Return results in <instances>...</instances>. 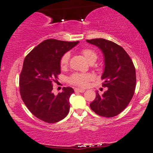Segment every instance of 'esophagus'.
I'll return each instance as SVG.
<instances>
[{"label": "esophagus", "mask_w": 153, "mask_h": 153, "mask_svg": "<svg viewBox=\"0 0 153 153\" xmlns=\"http://www.w3.org/2000/svg\"><path fill=\"white\" fill-rule=\"evenodd\" d=\"M74 91L75 92H85V90H83V89H79V88H75L74 89Z\"/></svg>", "instance_id": "1"}]
</instances>
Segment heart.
Masks as SVG:
<instances>
[{"label":"heart","instance_id":"heart-1","mask_svg":"<svg viewBox=\"0 0 153 153\" xmlns=\"http://www.w3.org/2000/svg\"><path fill=\"white\" fill-rule=\"evenodd\" d=\"M81 53L90 63L95 62L97 58V53L93 49L89 48L82 49ZM69 58L70 55L68 53H66L61 56L60 59V66L62 69L67 67ZM93 78V75L90 73H74L69 77L68 82L71 85L79 86V87H85L88 85L89 82H90Z\"/></svg>","mask_w":153,"mask_h":153}]
</instances>
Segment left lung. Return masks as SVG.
Masks as SVG:
<instances>
[{"instance_id": "left-lung-1", "label": "left lung", "mask_w": 153, "mask_h": 153, "mask_svg": "<svg viewBox=\"0 0 153 153\" xmlns=\"http://www.w3.org/2000/svg\"><path fill=\"white\" fill-rule=\"evenodd\" d=\"M97 46L105 58V70L101 77L102 87H108L102 95L96 92L90 108L106 118L117 116L126 108L136 88V71L132 60L121 46L105 39H87Z\"/></svg>"}]
</instances>
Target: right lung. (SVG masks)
<instances>
[{"mask_svg":"<svg viewBox=\"0 0 153 153\" xmlns=\"http://www.w3.org/2000/svg\"><path fill=\"white\" fill-rule=\"evenodd\" d=\"M78 43L46 39L25 58L19 76L20 95L29 111L45 122H58L69 112V97L74 90L63 87L56 96L52 92L53 83L61 74V56Z\"/></svg>","mask_w":153,"mask_h":153,"instance_id":"right-lung-1","label":"right lung"}]
</instances>
